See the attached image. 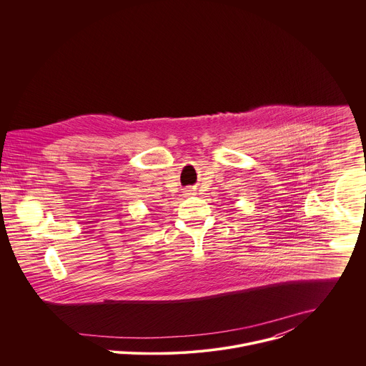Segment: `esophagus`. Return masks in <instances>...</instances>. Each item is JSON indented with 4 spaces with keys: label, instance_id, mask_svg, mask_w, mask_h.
Here are the masks:
<instances>
[{
    "label": "esophagus",
    "instance_id": "esophagus-1",
    "mask_svg": "<svg viewBox=\"0 0 366 366\" xmlns=\"http://www.w3.org/2000/svg\"><path fill=\"white\" fill-rule=\"evenodd\" d=\"M190 192H192V190H190V189H187V190H186V193H190Z\"/></svg>",
    "mask_w": 366,
    "mask_h": 366
}]
</instances>
